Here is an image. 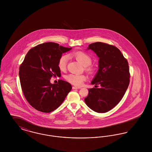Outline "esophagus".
<instances>
[{
    "label": "esophagus",
    "instance_id": "obj_1",
    "mask_svg": "<svg viewBox=\"0 0 152 152\" xmlns=\"http://www.w3.org/2000/svg\"><path fill=\"white\" fill-rule=\"evenodd\" d=\"M72 88H73V89H79V88H81V87H76V86H73V87H72Z\"/></svg>",
    "mask_w": 152,
    "mask_h": 152
}]
</instances>
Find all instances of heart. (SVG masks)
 Segmentation results:
<instances>
[{"label": "heart", "instance_id": "heart-1", "mask_svg": "<svg viewBox=\"0 0 152 152\" xmlns=\"http://www.w3.org/2000/svg\"><path fill=\"white\" fill-rule=\"evenodd\" d=\"M73 56L86 67L87 72L90 73H93L94 69L90 65L92 63V58L89 55L83 51H76L73 53ZM68 61V55H64L60 57L58 63V66L60 70L64 71L66 69ZM65 79L73 85L80 86L86 80L87 77L84 75L70 73L65 76Z\"/></svg>", "mask_w": 152, "mask_h": 152}]
</instances>
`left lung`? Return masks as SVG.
<instances>
[{"instance_id":"obj_1","label":"left lung","mask_w":152,"mask_h":152,"mask_svg":"<svg viewBox=\"0 0 152 152\" xmlns=\"http://www.w3.org/2000/svg\"><path fill=\"white\" fill-rule=\"evenodd\" d=\"M87 50H93L100 58L99 69L91 82L95 87L88 88L84 101L94 111L104 113L118 104L128 87V62L119 50L112 45L97 42L90 44Z\"/></svg>"}]
</instances>
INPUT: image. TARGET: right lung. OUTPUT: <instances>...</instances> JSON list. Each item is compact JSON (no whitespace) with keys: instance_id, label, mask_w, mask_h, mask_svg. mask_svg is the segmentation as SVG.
Returning <instances> with one entry per match:
<instances>
[{"instance_id":"1","label":"right lung","mask_w":152,"mask_h":152,"mask_svg":"<svg viewBox=\"0 0 152 152\" xmlns=\"http://www.w3.org/2000/svg\"><path fill=\"white\" fill-rule=\"evenodd\" d=\"M72 48L45 42L30 50L19 68L21 89L28 102L35 110L48 113L58 108L72 87L62 80L51 84L52 77L61 76L59 59Z\"/></svg>"}]
</instances>
